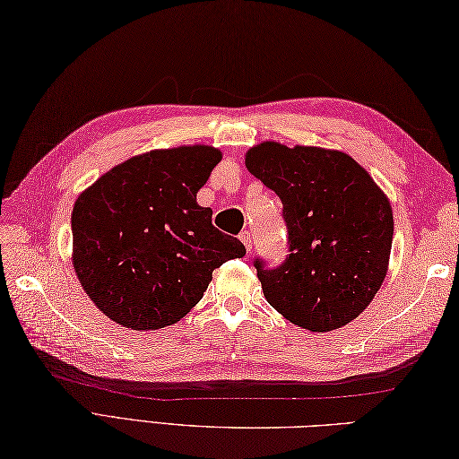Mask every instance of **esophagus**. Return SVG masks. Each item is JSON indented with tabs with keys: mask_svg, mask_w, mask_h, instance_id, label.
<instances>
[{
	"mask_svg": "<svg viewBox=\"0 0 459 459\" xmlns=\"http://www.w3.org/2000/svg\"><path fill=\"white\" fill-rule=\"evenodd\" d=\"M239 239L243 241V245H245V249H247L249 253H251V249H253V233L251 231H241V236H239Z\"/></svg>",
	"mask_w": 459,
	"mask_h": 459,
	"instance_id": "34e87169",
	"label": "esophagus"
}]
</instances>
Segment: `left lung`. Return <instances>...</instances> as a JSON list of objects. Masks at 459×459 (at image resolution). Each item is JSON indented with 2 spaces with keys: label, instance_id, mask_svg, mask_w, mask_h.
<instances>
[{
  "label": "left lung",
  "instance_id": "1",
  "mask_svg": "<svg viewBox=\"0 0 459 459\" xmlns=\"http://www.w3.org/2000/svg\"><path fill=\"white\" fill-rule=\"evenodd\" d=\"M245 165L281 196L290 236L281 266L255 261L266 301L311 333L344 327L370 306L387 274L389 198L339 150L263 142L245 153Z\"/></svg>",
  "mask_w": 459,
  "mask_h": 459
}]
</instances>
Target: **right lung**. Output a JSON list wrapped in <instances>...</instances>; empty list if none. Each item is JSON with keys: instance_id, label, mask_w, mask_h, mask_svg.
<instances>
[{"instance_id": "right-lung-1", "label": "right lung", "mask_w": 459, "mask_h": 459, "mask_svg": "<svg viewBox=\"0 0 459 459\" xmlns=\"http://www.w3.org/2000/svg\"><path fill=\"white\" fill-rule=\"evenodd\" d=\"M221 152L195 143L118 163L77 196L72 263L85 294L118 325H173L204 296L214 268L243 243L212 226L196 193Z\"/></svg>"}]
</instances>
